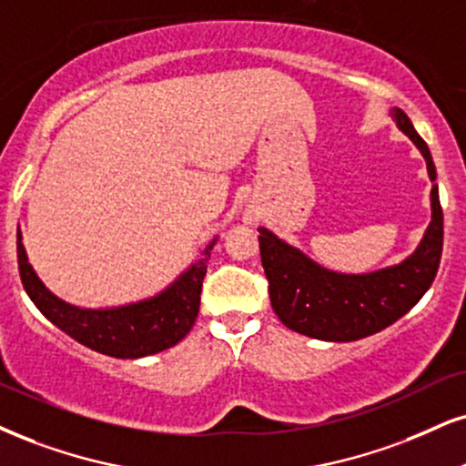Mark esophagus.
I'll return each mask as SVG.
<instances>
[{"label": "esophagus", "instance_id": "esophagus-1", "mask_svg": "<svg viewBox=\"0 0 466 466\" xmlns=\"http://www.w3.org/2000/svg\"><path fill=\"white\" fill-rule=\"evenodd\" d=\"M244 220H246V222H250V224H252V222H257V216H255V214H252V211H246Z\"/></svg>", "mask_w": 466, "mask_h": 466}]
</instances>
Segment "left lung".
I'll return each instance as SVG.
<instances>
[{
	"mask_svg": "<svg viewBox=\"0 0 466 466\" xmlns=\"http://www.w3.org/2000/svg\"><path fill=\"white\" fill-rule=\"evenodd\" d=\"M393 123L421 151L432 181V218L421 242L406 259L363 274L335 272L319 266L300 248L259 227L263 272L269 280V302L289 330L321 341H356L376 335L421 300L439 272L443 252V209L436 186V168L423 137L400 107H391Z\"/></svg>",
	"mask_w": 466,
	"mask_h": 466,
	"instance_id": "1",
	"label": "left lung"
}]
</instances>
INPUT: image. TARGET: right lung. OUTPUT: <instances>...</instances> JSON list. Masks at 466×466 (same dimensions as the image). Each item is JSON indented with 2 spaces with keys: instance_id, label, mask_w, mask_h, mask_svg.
<instances>
[{
  "instance_id": "right-lung-1",
  "label": "right lung",
  "mask_w": 466,
  "mask_h": 466,
  "mask_svg": "<svg viewBox=\"0 0 466 466\" xmlns=\"http://www.w3.org/2000/svg\"><path fill=\"white\" fill-rule=\"evenodd\" d=\"M218 235L168 287L142 300L116 307H77L49 289L27 259L23 235L16 231V257L23 289L40 313L68 337L114 359H142L164 352L192 330L200 307V287Z\"/></svg>"
}]
</instances>
